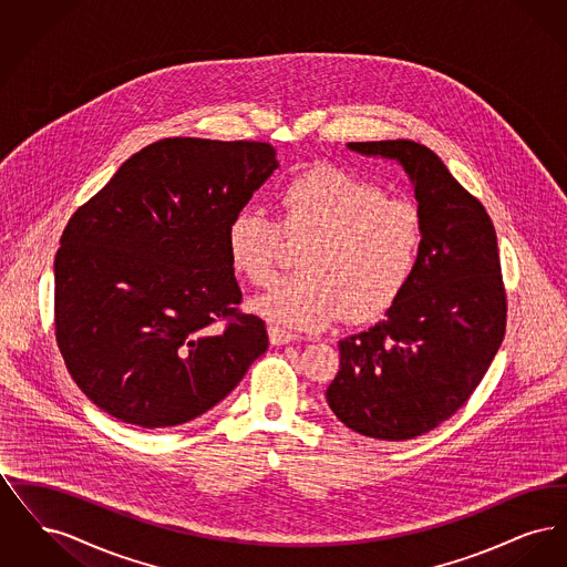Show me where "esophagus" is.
<instances>
[{
	"mask_svg": "<svg viewBox=\"0 0 567 567\" xmlns=\"http://www.w3.org/2000/svg\"><path fill=\"white\" fill-rule=\"evenodd\" d=\"M268 336H270V342L274 347H282V344H289V342L296 340V336H293L291 331L280 329V327H274V324L268 329Z\"/></svg>",
	"mask_w": 567,
	"mask_h": 567,
	"instance_id": "1",
	"label": "esophagus"
}]
</instances>
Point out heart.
<instances>
[{"label": "heart", "instance_id": "obj_1", "mask_svg": "<svg viewBox=\"0 0 567 567\" xmlns=\"http://www.w3.org/2000/svg\"><path fill=\"white\" fill-rule=\"evenodd\" d=\"M280 223L240 210L227 225L234 270L255 285L276 271L282 231L306 238L301 268L278 278L248 310L266 321L317 331L342 317L370 321L386 312L408 289L421 261L423 220L402 199L347 169L319 165L291 178L278 193Z\"/></svg>", "mask_w": 567, "mask_h": 567}]
</instances>
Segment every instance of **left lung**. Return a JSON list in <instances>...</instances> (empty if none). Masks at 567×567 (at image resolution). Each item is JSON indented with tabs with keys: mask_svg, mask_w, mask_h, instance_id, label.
Masks as SVG:
<instances>
[{
	"mask_svg": "<svg viewBox=\"0 0 567 567\" xmlns=\"http://www.w3.org/2000/svg\"><path fill=\"white\" fill-rule=\"evenodd\" d=\"M404 167L423 220L421 261L386 319L340 340L327 404L352 432L400 442L451 419L506 333L497 236L485 206L412 140L349 142Z\"/></svg>",
	"mask_w": 567,
	"mask_h": 567,
	"instance_id": "obj_1",
	"label": "left lung"
}]
</instances>
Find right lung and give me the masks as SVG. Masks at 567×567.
<instances>
[{"label": "right lung", "instance_id": "add662e5", "mask_svg": "<svg viewBox=\"0 0 567 567\" xmlns=\"http://www.w3.org/2000/svg\"><path fill=\"white\" fill-rule=\"evenodd\" d=\"M276 167L266 142L165 137L72 215L54 257V336L110 416L189 423L268 351L266 323L238 310L227 225Z\"/></svg>", "mask_w": 567, "mask_h": 567}]
</instances>
